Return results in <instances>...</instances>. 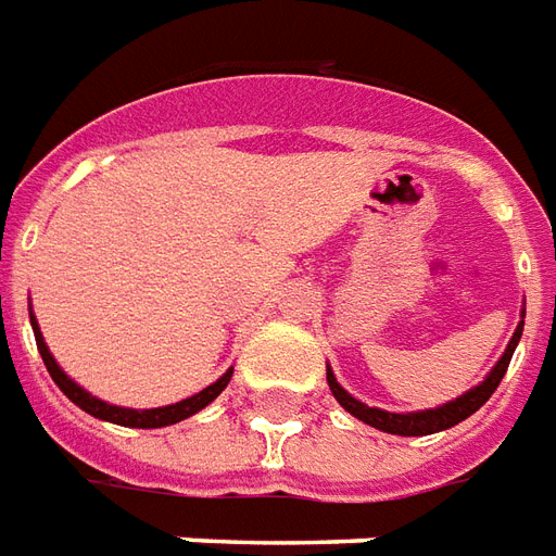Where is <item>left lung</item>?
<instances>
[{
  "label": "left lung",
  "instance_id": "8db88e82",
  "mask_svg": "<svg viewBox=\"0 0 556 556\" xmlns=\"http://www.w3.org/2000/svg\"><path fill=\"white\" fill-rule=\"evenodd\" d=\"M521 331H525V307H521V323H518L516 331H513V338L506 343L504 355L497 358V364L489 370V376H485L483 382L439 408H424V412H384V408H372L367 406V403H362V400H355V396L334 379L331 367H326L328 388H331V394H334V400H338L340 406L372 429H382V432H391V435H432V432H444V429L462 424L465 417H471L473 412L494 394V388L501 384L506 367L513 362V352H516L518 340H521Z\"/></svg>",
  "mask_w": 556,
  "mask_h": 556
}]
</instances>
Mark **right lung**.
Listing matches in <instances>:
<instances>
[{"label": "right lung", "instance_id": "1", "mask_svg": "<svg viewBox=\"0 0 556 556\" xmlns=\"http://www.w3.org/2000/svg\"><path fill=\"white\" fill-rule=\"evenodd\" d=\"M28 319H31V331H35V340H38V352L43 364H47V370H50L52 382L62 388V394L76 403V406L88 412L91 417H100V420H109V424H117V427H132V429H160V427H172V424H180L186 417L198 415L201 408H206L213 400H216L225 388H228L230 376H233V367L228 372H222L216 382L206 384L204 391H198L194 396H186L180 403H172V406H162V408H124V406H112L106 400H100V396L88 394L83 384H76L67 376V372L59 367V362L52 358L50 346H47V340L40 334V326L35 314H31V307H28Z\"/></svg>", "mask_w": 556, "mask_h": 556}]
</instances>
